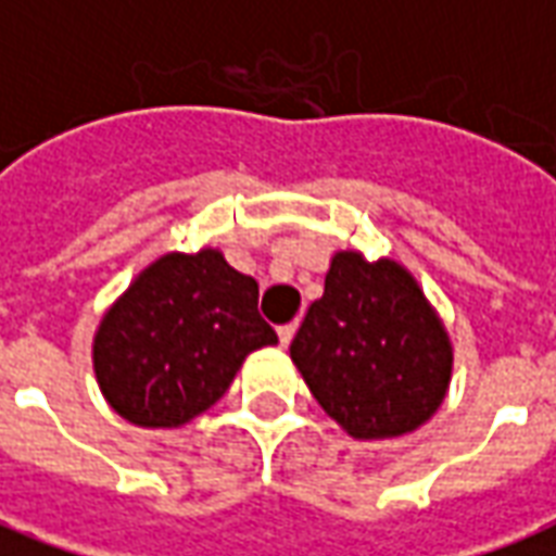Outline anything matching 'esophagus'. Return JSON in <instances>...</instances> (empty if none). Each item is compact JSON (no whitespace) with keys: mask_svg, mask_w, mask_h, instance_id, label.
I'll list each match as a JSON object with an SVG mask.
<instances>
[{"mask_svg":"<svg viewBox=\"0 0 556 556\" xmlns=\"http://www.w3.org/2000/svg\"><path fill=\"white\" fill-rule=\"evenodd\" d=\"M294 330H298V327H294V325H282L277 330V333H279V345H282V349H289V342H291V339H294Z\"/></svg>","mask_w":556,"mask_h":556,"instance_id":"esophagus-1","label":"esophagus"}]
</instances>
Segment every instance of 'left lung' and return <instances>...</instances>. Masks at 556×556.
Segmentation results:
<instances>
[{
  "label": "left lung",
  "instance_id": "left-lung-1",
  "mask_svg": "<svg viewBox=\"0 0 556 556\" xmlns=\"http://www.w3.org/2000/svg\"><path fill=\"white\" fill-rule=\"evenodd\" d=\"M289 351L315 402L354 441L417 431L453 378V342L414 274L361 250L333 253L325 294Z\"/></svg>",
  "mask_w": 556,
  "mask_h": 556
}]
</instances>
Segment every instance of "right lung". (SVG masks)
<instances>
[{
  "label": "right lung",
  "instance_id": "add662e5",
  "mask_svg": "<svg viewBox=\"0 0 556 556\" xmlns=\"http://www.w3.org/2000/svg\"><path fill=\"white\" fill-rule=\"evenodd\" d=\"M277 345L258 282L214 247L166 253L103 313L91 366L106 405L142 429H181L217 405L243 361Z\"/></svg>",
  "mask_w": 556,
  "mask_h": 556
}]
</instances>
